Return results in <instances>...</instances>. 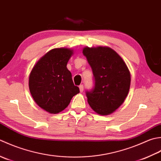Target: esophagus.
I'll list each match as a JSON object with an SVG mask.
<instances>
[{
    "mask_svg": "<svg viewBox=\"0 0 161 161\" xmlns=\"http://www.w3.org/2000/svg\"><path fill=\"white\" fill-rule=\"evenodd\" d=\"M79 90H80V92H83V85H79Z\"/></svg>",
    "mask_w": 161,
    "mask_h": 161,
    "instance_id": "esophagus-1",
    "label": "esophagus"
}]
</instances>
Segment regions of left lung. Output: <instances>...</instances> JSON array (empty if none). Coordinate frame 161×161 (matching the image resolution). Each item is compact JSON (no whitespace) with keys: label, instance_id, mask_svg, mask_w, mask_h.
I'll return each mask as SVG.
<instances>
[{"label":"left lung","instance_id":"obj_1","mask_svg":"<svg viewBox=\"0 0 161 161\" xmlns=\"http://www.w3.org/2000/svg\"><path fill=\"white\" fill-rule=\"evenodd\" d=\"M83 53L92 67L95 80L94 89L86 92L87 102L97 114L108 115L124 103L129 94V68L120 55L110 47H86Z\"/></svg>","mask_w":161,"mask_h":161}]
</instances>
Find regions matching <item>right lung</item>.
Returning a JSON list of instances; mask_svg holds the SVG:
<instances>
[{"label": "right lung", "mask_w": 161, "mask_h": 161, "mask_svg": "<svg viewBox=\"0 0 161 161\" xmlns=\"http://www.w3.org/2000/svg\"><path fill=\"white\" fill-rule=\"evenodd\" d=\"M74 50L53 48L36 62L29 76V90L35 103L51 114L64 110L80 92L67 67Z\"/></svg>", "instance_id": "add662e5"}]
</instances>
